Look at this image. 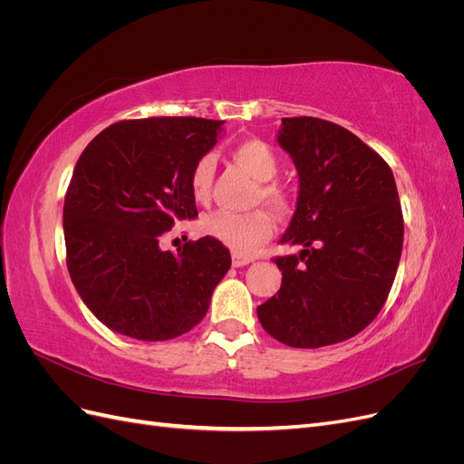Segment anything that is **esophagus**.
<instances>
[{
	"instance_id": "1",
	"label": "esophagus",
	"mask_w": 464,
	"mask_h": 464,
	"mask_svg": "<svg viewBox=\"0 0 464 464\" xmlns=\"http://www.w3.org/2000/svg\"><path fill=\"white\" fill-rule=\"evenodd\" d=\"M251 261H254V259H251V257H242V256H232V265L234 266H244V265H249Z\"/></svg>"
}]
</instances>
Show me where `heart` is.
I'll return each mask as SVG.
<instances>
[{
    "instance_id": "heart-1",
    "label": "heart",
    "mask_w": 464,
    "mask_h": 464,
    "mask_svg": "<svg viewBox=\"0 0 464 464\" xmlns=\"http://www.w3.org/2000/svg\"><path fill=\"white\" fill-rule=\"evenodd\" d=\"M232 159L240 164L244 170L254 176L259 184L256 193L257 201H265L275 210H285L288 207V191L275 181L278 174L280 160L278 154L271 145H266L261 139H244L236 143L230 150ZM215 176V160L213 157H201L195 162L189 176V189L198 201H205L210 195ZM203 232L215 237L222 246H227L236 256H254L256 251L269 240L275 230V222L269 213L257 208L247 213H232V210H213L203 222Z\"/></svg>"
}]
</instances>
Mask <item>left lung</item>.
Masks as SVG:
<instances>
[{"instance_id": "8db88e82", "label": "left lung", "mask_w": 464, "mask_h": 464, "mask_svg": "<svg viewBox=\"0 0 464 464\" xmlns=\"http://www.w3.org/2000/svg\"><path fill=\"white\" fill-rule=\"evenodd\" d=\"M300 191L276 257L283 285L257 307L263 329L294 348L343 343L366 329L395 280L404 222L389 164L354 133L319 118H283L276 135Z\"/></svg>"}]
</instances>
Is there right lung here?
<instances>
[{"label": "right lung", "mask_w": 464, "mask_h": 464, "mask_svg": "<svg viewBox=\"0 0 464 464\" xmlns=\"http://www.w3.org/2000/svg\"><path fill=\"white\" fill-rule=\"evenodd\" d=\"M218 120L111 123L79 157L63 203L67 271L94 317L137 341H168L205 317L230 251L210 236L178 254L160 247L198 217L189 176L217 145Z\"/></svg>", "instance_id": "add662e5"}]
</instances>
